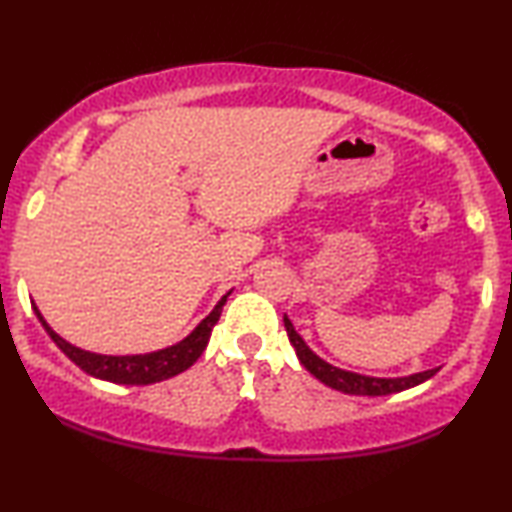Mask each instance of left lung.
Returning <instances> with one entry per match:
<instances>
[{"label":"left lung","mask_w":512,"mask_h":512,"mask_svg":"<svg viewBox=\"0 0 512 512\" xmlns=\"http://www.w3.org/2000/svg\"><path fill=\"white\" fill-rule=\"evenodd\" d=\"M284 328L289 333V342L296 349L298 361L303 363V368L307 373H312L319 382H324L326 387H331L335 391H342V394H352V396H389V394H398V391H405L410 387H417L438 373L440 368H431L424 370V373H412L405 377H373V375H361V373H352V370H342L333 363H328L312 352L307 347V342L300 338L296 328H293L291 319L284 314Z\"/></svg>","instance_id":"1"}]
</instances>
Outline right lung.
I'll list each match as a JSON object with an SVG mask.
<instances>
[{"label":"right lung","instance_id":"obj_1","mask_svg":"<svg viewBox=\"0 0 512 512\" xmlns=\"http://www.w3.org/2000/svg\"><path fill=\"white\" fill-rule=\"evenodd\" d=\"M230 291L223 296L219 303L214 305V310L186 335L184 340H179L177 345L158 349V352H146V354H128V356H111V354H95L86 352V349L72 345L65 338H60L51 326L46 324V319L41 317L39 307H34V314L41 321V326L46 328V333L51 335V340L62 349V354L69 356V361H74L83 373L97 377V380H107L114 384H156L170 377L184 373L186 368H191L195 361L200 359V354L205 352L212 328L221 317L223 305Z\"/></svg>","mask_w":512,"mask_h":512}]
</instances>
